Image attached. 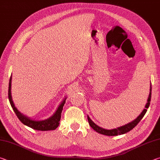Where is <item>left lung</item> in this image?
I'll list each match as a JSON object with an SVG mask.
<instances>
[{
  "label": "left lung",
  "instance_id": "1",
  "mask_svg": "<svg viewBox=\"0 0 160 160\" xmlns=\"http://www.w3.org/2000/svg\"><path fill=\"white\" fill-rule=\"evenodd\" d=\"M151 92H152V85L150 83V94H149V97L148 98V101L147 103H146V105L145 107V109H143L142 113L138 116L137 118H135L134 121H131V123H128L124 125L123 126L118 127L117 128H114V129H112V130H107V129H104L102 128L101 127H99V126H97V124L94 123L91 120L90 118L89 117V116H88V122L90 126L92 128L94 131L96 132H99L100 134L102 135H109V136H114V135H122L124 133H126L128 131H131V130L134 128L135 126H137V124L138 123L140 120L143 118V116L145 114V113L147 112V110L149 108V106H150V100H151Z\"/></svg>",
  "mask_w": 160,
  "mask_h": 160
}]
</instances>
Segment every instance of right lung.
<instances>
[{
  "label": "right lung",
  "mask_w": 160,
  "mask_h": 160,
  "mask_svg": "<svg viewBox=\"0 0 160 160\" xmlns=\"http://www.w3.org/2000/svg\"><path fill=\"white\" fill-rule=\"evenodd\" d=\"M11 81H12V75L10 76V81H9V87H8V98L10 103V105L12 108L13 111H14L15 114L17 115L18 118H19L22 123L25 124V126L30 127V128H33L34 130H37V131H51V130H55L57 127L59 126V122H60L61 117V112L63 110V107L64 106V104L66 103V99L65 98L63 101L61 102V104L59 105L57 110L53 114L47 119L42 121H36L32 120V119L29 118L28 116L23 115L15 107L14 103L12 99V95H11Z\"/></svg>",
  "instance_id": "1"
}]
</instances>
